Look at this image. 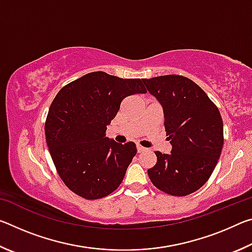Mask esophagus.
<instances>
[{"instance_id":"34e87169","label":"esophagus","mask_w":252,"mask_h":252,"mask_svg":"<svg viewBox=\"0 0 252 252\" xmlns=\"http://www.w3.org/2000/svg\"><path fill=\"white\" fill-rule=\"evenodd\" d=\"M146 150H147L146 148H143V147H141V146H136V151H138V153H141V152L146 151Z\"/></svg>"}]
</instances>
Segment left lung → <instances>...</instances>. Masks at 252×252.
Segmentation results:
<instances>
[{"label": "left lung", "mask_w": 252, "mask_h": 252, "mask_svg": "<svg viewBox=\"0 0 252 252\" xmlns=\"http://www.w3.org/2000/svg\"><path fill=\"white\" fill-rule=\"evenodd\" d=\"M159 101L171 153L156 152L149 178L163 192L183 197L210 178L223 146V123L215 103L198 84L181 75L142 79Z\"/></svg>", "instance_id": "obj_1"}]
</instances>
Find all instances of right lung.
I'll use <instances>...</instances> for the list:
<instances>
[{
	"mask_svg": "<svg viewBox=\"0 0 252 252\" xmlns=\"http://www.w3.org/2000/svg\"><path fill=\"white\" fill-rule=\"evenodd\" d=\"M147 93L140 79L91 72L62 88L50 106L45 138L64 185L80 197H106L121 185L136 153L133 142L105 136L125 97Z\"/></svg>",
	"mask_w": 252,
	"mask_h": 252,
	"instance_id": "right-lung-1",
	"label": "right lung"
}]
</instances>
